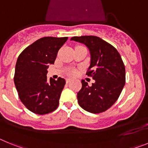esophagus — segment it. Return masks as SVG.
Segmentation results:
<instances>
[{"label": "esophagus", "instance_id": "esophagus-1", "mask_svg": "<svg viewBox=\"0 0 148 148\" xmlns=\"http://www.w3.org/2000/svg\"><path fill=\"white\" fill-rule=\"evenodd\" d=\"M70 81H71V79H70V78H67V79L66 80V82L68 84V83H70Z\"/></svg>", "mask_w": 148, "mask_h": 148}]
</instances>
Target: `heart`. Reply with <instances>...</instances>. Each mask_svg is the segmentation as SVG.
<instances>
[{"label":"heart","instance_id":"heart-1","mask_svg":"<svg viewBox=\"0 0 148 148\" xmlns=\"http://www.w3.org/2000/svg\"><path fill=\"white\" fill-rule=\"evenodd\" d=\"M75 73V71L74 70H70L68 71V74H70V75H74Z\"/></svg>","mask_w":148,"mask_h":148}]
</instances>
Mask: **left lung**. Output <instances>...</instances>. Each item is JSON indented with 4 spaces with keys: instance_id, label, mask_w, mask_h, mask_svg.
I'll list each match as a JSON object with an SVG mask.
<instances>
[{
    "instance_id": "8db88e82",
    "label": "left lung",
    "mask_w": 148,
    "mask_h": 148,
    "mask_svg": "<svg viewBox=\"0 0 148 148\" xmlns=\"http://www.w3.org/2000/svg\"><path fill=\"white\" fill-rule=\"evenodd\" d=\"M71 40L88 47L91 61L86 75L95 80L92 86L82 80L78 104L90 113L104 112L117 101L125 86V66L121 56L113 46L97 36H75Z\"/></svg>"
}]
</instances>
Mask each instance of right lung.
Masks as SVG:
<instances>
[{
  "label": "right lung",
  "mask_w": 148,
  "mask_h": 148,
  "mask_svg": "<svg viewBox=\"0 0 148 148\" xmlns=\"http://www.w3.org/2000/svg\"><path fill=\"white\" fill-rule=\"evenodd\" d=\"M67 37H44L28 46L18 56L14 82L18 96L26 108L38 115L57 109L64 87V78L47 80V68L54 64Z\"/></svg>",
  "instance_id": "1"
}]
</instances>
